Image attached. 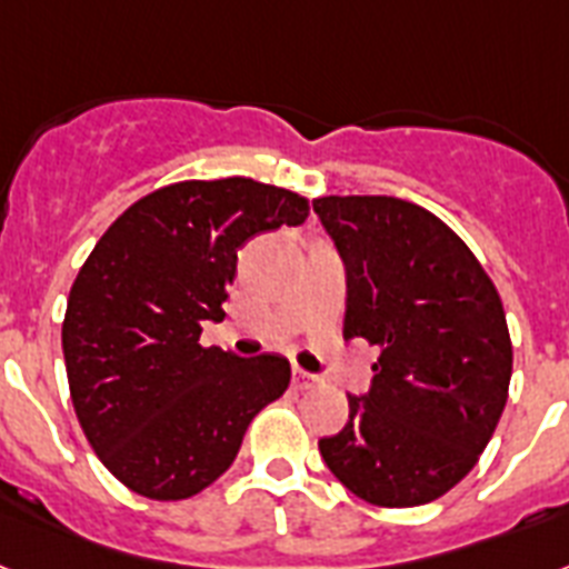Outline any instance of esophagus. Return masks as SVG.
Listing matches in <instances>:
<instances>
[{
  "label": "esophagus",
  "instance_id": "esophagus-1",
  "mask_svg": "<svg viewBox=\"0 0 569 569\" xmlns=\"http://www.w3.org/2000/svg\"><path fill=\"white\" fill-rule=\"evenodd\" d=\"M293 383L299 389H308V387H313V383H317V378H313V375H308V372H302V369H293Z\"/></svg>",
  "mask_w": 569,
  "mask_h": 569
}]
</instances>
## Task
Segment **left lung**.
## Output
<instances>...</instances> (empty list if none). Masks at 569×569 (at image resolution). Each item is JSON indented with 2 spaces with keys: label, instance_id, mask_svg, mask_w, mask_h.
<instances>
[{
  "label": "left lung",
  "instance_id": "obj_1",
  "mask_svg": "<svg viewBox=\"0 0 569 569\" xmlns=\"http://www.w3.org/2000/svg\"><path fill=\"white\" fill-rule=\"evenodd\" d=\"M346 264L342 337L378 346L372 387L319 453L372 506L430 503L471 471L503 416L511 340L503 302L465 241L398 197H319Z\"/></svg>",
  "mask_w": 569,
  "mask_h": 569
}]
</instances>
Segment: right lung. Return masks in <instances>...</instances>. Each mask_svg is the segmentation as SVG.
Here are the masks:
<instances>
[{"label":"right lung","mask_w":569,"mask_h":569,"mask_svg":"<svg viewBox=\"0 0 569 569\" xmlns=\"http://www.w3.org/2000/svg\"><path fill=\"white\" fill-rule=\"evenodd\" d=\"M305 218L308 200L279 186L186 180L136 200L89 252L66 302V375L83 436L130 491L194 497L284 396L281 355L203 349L200 331L223 317L243 243Z\"/></svg>","instance_id":"add662e5"}]
</instances>
